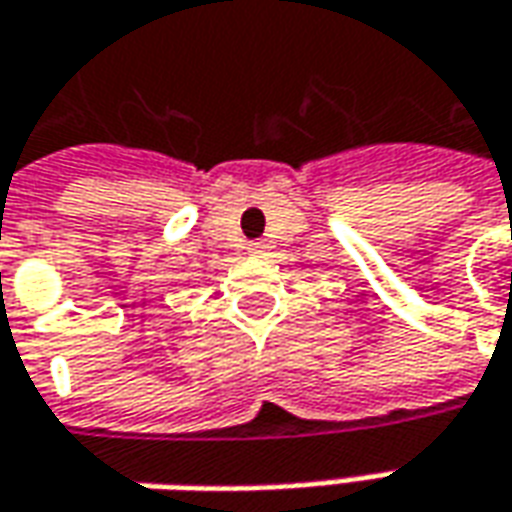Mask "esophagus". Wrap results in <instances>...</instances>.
Masks as SVG:
<instances>
[{
    "instance_id": "1",
    "label": "esophagus",
    "mask_w": 512,
    "mask_h": 512,
    "mask_svg": "<svg viewBox=\"0 0 512 512\" xmlns=\"http://www.w3.org/2000/svg\"><path fill=\"white\" fill-rule=\"evenodd\" d=\"M248 250H250V256H262V253H264V242H250Z\"/></svg>"
}]
</instances>
